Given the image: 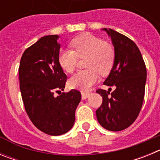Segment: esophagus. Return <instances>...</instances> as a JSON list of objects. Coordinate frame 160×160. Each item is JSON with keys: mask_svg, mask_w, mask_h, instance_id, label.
Wrapping results in <instances>:
<instances>
[{"mask_svg": "<svg viewBox=\"0 0 160 160\" xmlns=\"http://www.w3.org/2000/svg\"><path fill=\"white\" fill-rule=\"evenodd\" d=\"M89 95H90V93L82 92V99H87V98L89 97Z\"/></svg>", "mask_w": 160, "mask_h": 160, "instance_id": "esophagus-1", "label": "esophagus"}]
</instances>
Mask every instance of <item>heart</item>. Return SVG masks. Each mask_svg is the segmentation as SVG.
<instances>
[{
	"label": "heart",
	"mask_w": 160,
	"mask_h": 160,
	"mask_svg": "<svg viewBox=\"0 0 160 160\" xmlns=\"http://www.w3.org/2000/svg\"><path fill=\"white\" fill-rule=\"evenodd\" d=\"M71 49H62L58 54V63L66 73L74 70L78 58H86L87 70H80L69 80V86L73 89L87 91L98 79V73L106 75L110 73L114 65L115 53L111 44L103 42L97 36L84 32L74 38L70 42Z\"/></svg>",
	"instance_id": "heart-1"
}]
</instances>
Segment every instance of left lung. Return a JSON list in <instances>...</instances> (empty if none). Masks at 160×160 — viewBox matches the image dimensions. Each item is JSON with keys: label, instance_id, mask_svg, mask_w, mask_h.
Returning <instances> with one entry per match:
<instances>
[{"label": "left lung", "instance_id": "obj_1", "mask_svg": "<svg viewBox=\"0 0 160 160\" xmlns=\"http://www.w3.org/2000/svg\"><path fill=\"white\" fill-rule=\"evenodd\" d=\"M111 37L115 58L111 71L103 84L114 87L96 90L102 103L96 111L100 125L111 131L128 128L140 112L145 94L147 69L136 44L125 35L111 29H102Z\"/></svg>", "mask_w": 160, "mask_h": 160}]
</instances>
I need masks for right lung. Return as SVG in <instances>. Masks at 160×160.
<instances>
[{
	"label": "right lung",
	"mask_w": 160,
	"mask_h": 160,
	"mask_svg": "<svg viewBox=\"0 0 160 160\" xmlns=\"http://www.w3.org/2000/svg\"><path fill=\"white\" fill-rule=\"evenodd\" d=\"M58 38H41L25 49L19 66L20 90L28 116L38 129L54 136L71 129L81 101L77 90L53 95L64 90L67 79L58 63Z\"/></svg>",
	"instance_id": "add662e5"
}]
</instances>
